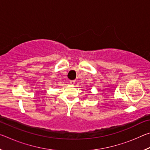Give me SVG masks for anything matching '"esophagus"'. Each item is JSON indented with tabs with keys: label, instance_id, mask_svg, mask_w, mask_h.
Returning <instances> with one entry per match:
<instances>
[{
	"label": "esophagus",
	"instance_id": "1",
	"mask_svg": "<svg viewBox=\"0 0 150 150\" xmlns=\"http://www.w3.org/2000/svg\"><path fill=\"white\" fill-rule=\"evenodd\" d=\"M75 81H74V80H71V81H69V83L71 85H73L75 84Z\"/></svg>",
	"mask_w": 150,
	"mask_h": 150
}]
</instances>
